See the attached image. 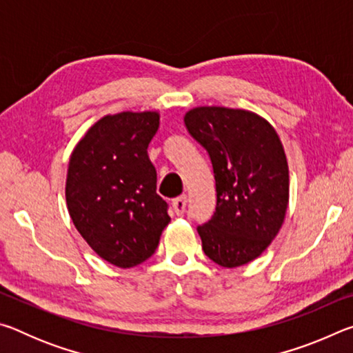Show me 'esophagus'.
I'll list each match as a JSON object with an SVG mask.
<instances>
[{
	"mask_svg": "<svg viewBox=\"0 0 353 353\" xmlns=\"http://www.w3.org/2000/svg\"><path fill=\"white\" fill-rule=\"evenodd\" d=\"M172 208H174L177 216H182L185 213V208H187V196H179V198L172 201Z\"/></svg>",
	"mask_w": 353,
	"mask_h": 353,
	"instance_id": "obj_1",
	"label": "esophagus"
}]
</instances>
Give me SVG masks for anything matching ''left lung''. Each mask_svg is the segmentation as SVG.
Masks as SVG:
<instances>
[{
    "instance_id": "obj_1",
    "label": "left lung",
    "mask_w": 353,
    "mask_h": 353,
    "mask_svg": "<svg viewBox=\"0 0 353 353\" xmlns=\"http://www.w3.org/2000/svg\"><path fill=\"white\" fill-rule=\"evenodd\" d=\"M185 126L207 149L216 182V208L198 225L208 259L238 268L265 252L282 227L290 172L282 141L270 121L244 109L202 105Z\"/></svg>"
}]
</instances>
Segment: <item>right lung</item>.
<instances>
[{"mask_svg":"<svg viewBox=\"0 0 353 353\" xmlns=\"http://www.w3.org/2000/svg\"><path fill=\"white\" fill-rule=\"evenodd\" d=\"M159 124V112L105 115L70 157V216L88 246L118 268L148 260L171 221L168 205L155 193L157 172L148 155Z\"/></svg>","mask_w":353,"mask_h":353,"instance_id":"1","label":"right lung"}]
</instances>
